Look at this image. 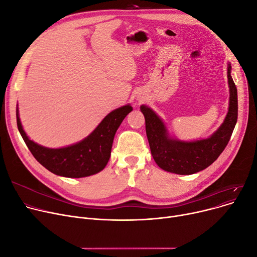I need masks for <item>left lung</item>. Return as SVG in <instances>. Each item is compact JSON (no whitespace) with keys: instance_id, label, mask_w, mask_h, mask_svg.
<instances>
[{"instance_id":"1","label":"left lung","mask_w":257,"mask_h":257,"mask_svg":"<svg viewBox=\"0 0 257 257\" xmlns=\"http://www.w3.org/2000/svg\"><path fill=\"white\" fill-rule=\"evenodd\" d=\"M227 77L230 94L228 112L223 124L208 139L194 142L172 139L163 119L150 107L141 106L151 154L160 169L179 175L195 174L209 167L224 151L237 120V90L229 63Z\"/></svg>"}]
</instances>
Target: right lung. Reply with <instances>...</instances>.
Returning a JSON list of instances; mask_svg holds the SVG:
<instances>
[{
    "label": "right lung",
    "mask_w": 257,
    "mask_h": 257,
    "mask_svg": "<svg viewBox=\"0 0 257 257\" xmlns=\"http://www.w3.org/2000/svg\"><path fill=\"white\" fill-rule=\"evenodd\" d=\"M131 111L130 104L117 108L108 113L87 138L59 149L43 147L27 137L20 119L19 108H17V123L23 140L40 165L58 176L82 178L97 174L106 167L110 158L115 132Z\"/></svg>",
    "instance_id": "right-lung-1"
}]
</instances>
